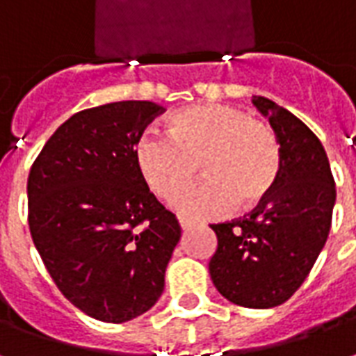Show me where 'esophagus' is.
Segmentation results:
<instances>
[{
    "mask_svg": "<svg viewBox=\"0 0 356 356\" xmlns=\"http://www.w3.org/2000/svg\"><path fill=\"white\" fill-rule=\"evenodd\" d=\"M179 225H181V229H183V231H191V229L194 227L193 221H185V219H181V221H179Z\"/></svg>",
    "mask_w": 356,
    "mask_h": 356,
    "instance_id": "34e87169",
    "label": "esophagus"
}]
</instances>
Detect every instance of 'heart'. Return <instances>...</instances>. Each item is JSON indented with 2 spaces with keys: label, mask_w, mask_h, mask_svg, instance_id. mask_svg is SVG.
Wrapping results in <instances>:
<instances>
[{
  "label": "heart",
  "mask_w": 356,
  "mask_h": 356,
  "mask_svg": "<svg viewBox=\"0 0 356 356\" xmlns=\"http://www.w3.org/2000/svg\"><path fill=\"white\" fill-rule=\"evenodd\" d=\"M168 133L147 131L135 160L150 191L173 200L198 173L206 179L177 202L185 217L221 216L234 206L254 209L273 193L282 148L273 127L229 104H194L173 112Z\"/></svg>",
  "instance_id": "1"
}]
</instances>
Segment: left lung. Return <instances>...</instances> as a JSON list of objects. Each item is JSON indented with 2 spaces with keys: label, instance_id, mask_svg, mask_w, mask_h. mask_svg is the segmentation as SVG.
Masks as SVG:
<instances>
[{
  "label": "left lung",
  "instance_id": "obj_1",
  "mask_svg": "<svg viewBox=\"0 0 356 356\" xmlns=\"http://www.w3.org/2000/svg\"><path fill=\"white\" fill-rule=\"evenodd\" d=\"M252 102L280 140L282 170L252 213L211 225L217 250L209 275L234 305L270 309L296 293L326 244L336 183L322 143L299 118L265 97Z\"/></svg>",
  "mask_w": 356,
  "mask_h": 356
}]
</instances>
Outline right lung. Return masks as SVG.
Wrapping results in <instances>:
<instances>
[{"label": "right lung", "mask_w": 356, "mask_h": 356, "mask_svg": "<svg viewBox=\"0 0 356 356\" xmlns=\"http://www.w3.org/2000/svg\"><path fill=\"white\" fill-rule=\"evenodd\" d=\"M163 106L120 101L81 110L51 135L28 175V225L47 273L74 307L102 322L147 313L181 238L135 160Z\"/></svg>", "instance_id": "obj_1"}]
</instances>
